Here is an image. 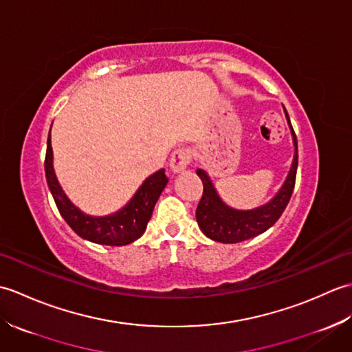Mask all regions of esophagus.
I'll return each instance as SVG.
<instances>
[{
    "label": "esophagus",
    "instance_id": "obj_1",
    "mask_svg": "<svg viewBox=\"0 0 352 352\" xmlns=\"http://www.w3.org/2000/svg\"><path fill=\"white\" fill-rule=\"evenodd\" d=\"M190 159H192L190 149H188V148L175 149V151L172 153L170 160H169L170 170L174 172V174H180V172H183L186 168H188V164L190 163Z\"/></svg>",
    "mask_w": 352,
    "mask_h": 352
}]
</instances>
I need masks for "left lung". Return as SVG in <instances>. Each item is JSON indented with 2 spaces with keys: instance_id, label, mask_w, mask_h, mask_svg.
Returning <instances> with one entry per match:
<instances>
[{
  "instance_id": "left-lung-1",
  "label": "left lung",
  "mask_w": 352,
  "mask_h": 352,
  "mask_svg": "<svg viewBox=\"0 0 352 352\" xmlns=\"http://www.w3.org/2000/svg\"><path fill=\"white\" fill-rule=\"evenodd\" d=\"M284 113H286L292 139H294L295 154L286 182L283 183L281 189L276 192V195L269 203L257 208H251V210H236V208L227 206L221 199L207 172L204 169L197 170L204 186L203 197H201L197 207V221L201 231L212 241L222 243H239L265 233L266 230L271 228L278 221L284 208L289 204L292 192L295 188L298 169V142L286 109H284Z\"/></svg>"
}]
</instances>
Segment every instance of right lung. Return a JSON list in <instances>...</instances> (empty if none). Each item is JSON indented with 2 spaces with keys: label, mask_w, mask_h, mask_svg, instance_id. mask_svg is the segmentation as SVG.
<instances>
[{
  "label": "right lung",
  "mask_w": 352,
  "mask_h": 352,
  "mask_svg": "<svg viewBox=\"0 0 352 352\" xmlns=\"http://www.w3.org/2000/svg\"><path fill=\"white\" fill-rule=\"evenodd\" d=\"M45 174H47L48 188L56 201L58 212L68 222V226L80 237L89 242L110 246L129 245L145 233L146 223L151 219L157 199H159L164 186L168 184L164 169H160L142 183L134 197L121 210L109 216H89L71 203L57 182L54 166H52L51 131L47 142V155H45Z\"/></svg>",
  "instance_id": "1"
}]
</instances>
